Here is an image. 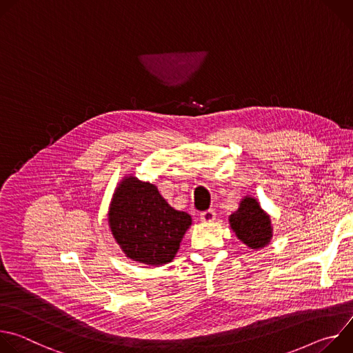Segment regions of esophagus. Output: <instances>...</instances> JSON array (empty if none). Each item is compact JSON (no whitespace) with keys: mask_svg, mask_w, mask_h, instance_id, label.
Listing matches in <instances>:
<instances>
[{"mask_svg":"<svg viewBox=\"0 0 353 353\" xmlns=\"http://www.w3.org/2000/svg\"><path fill=\"white\" fill-rule=\"evenodd\" d=\"M201 221L205 222V223H210V222H214L216 219V214L214 210H207L204 212H201Z\"/></svg>","mask_w":353,"mask_h":353,"instance_id":"obj_1","label":"esophagus"}]
</instances>
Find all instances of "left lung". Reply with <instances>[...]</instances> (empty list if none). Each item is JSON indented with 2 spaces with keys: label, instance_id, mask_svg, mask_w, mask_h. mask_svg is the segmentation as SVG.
<instances>
[{
  "label": "left lung",
  "instance_id": "left-lung-1",
  "mask_svg": "<svg viewBox=\"0 0 353 353\" xmlns=\"http://www.w3.org/2000/svg\"><path fill=\"white\" fill-rule=\"evenodd\" d=\"M229 223L237 239L250 248H263L272 237L270 215L253 196H244L239 210L229 216Z\"/></svg>",
  "mask_w": 353,
  "mask_h": 353
}]
</instances>
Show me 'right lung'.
Instances as JSON below:
<instances>
[{"mask_svg":"<svg viewBox=\"0 0 353 353\" xmlns=\"http://www.w3.org/2000/svg\"><path fill=\"white\" fill-rule=\"evenodd\" d=\"M109 225L128 259L163 265L174 259L191 216L172 208L154 184L125 176L113 194Z\"/></svg>","mask_w":353,"mask_h":353,"instance_id":"right-lung-1","label":"right lung"}]
</instances>
